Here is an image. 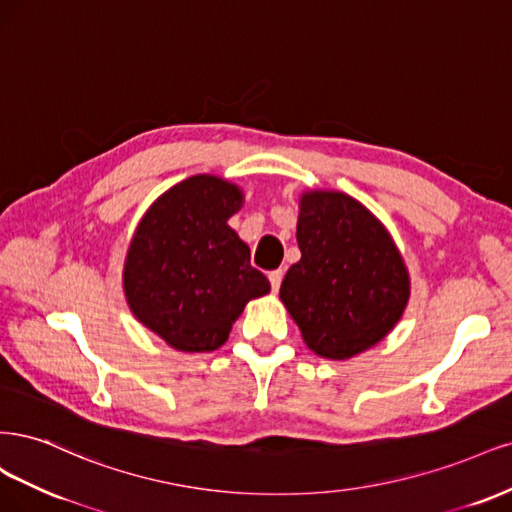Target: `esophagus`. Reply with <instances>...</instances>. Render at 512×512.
Instances as JSON below:
<instances>
[{"mask_svg": "<svg viewBox=\"0 0 512 512\" xmlns=\"http://www.w3.org/2000/svg\"><path fill=\"white\" fill-rule=\"evenodd\" d=\"M268 278H270L272 291H278L280 283H283V270H274V272H270V274H268Z\"/></svg>", "mask_w": 512, "mask_h": 512, "instance_id": "1", "label": "esophagus"}]
</instances>
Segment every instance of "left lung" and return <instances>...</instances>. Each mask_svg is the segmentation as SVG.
<instances>
[{"mask_svg":"<svg viewBox=\"0 0 512 512\" xmlns=\"http://www.w3.org/2000/svg\"><path fill=\"white\" fill-rule=\"evenodd\" d=\"M295 236L302 259L280 285V302L308 349L334 361L372 349L410 298V274L387 227L351 195L310 189Z\"/></svg>","mask_w":512,"mask_h":512,"instance_id":"8db88e82","label":"left lung"}]
</instances>
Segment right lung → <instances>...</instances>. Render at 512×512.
<instances>
[{
	"instance_id": "obj_1",
	"label": "right lung",
	"mask_w": 512,
	"mask_h": 512,
	"mask_svg": "<svg viewBox=\"0 0 512 512\" xmlns=\"http://www.w3.org/2000/svg\"><path fill=\"white\" fill-rule=\"evenodd\" d=\"M238 185L197 174L148 206L123 263L125 302L146 329L180 353L217 351L244 306L270 293L229 217Z\"/></svg>"
}]
</instances>
